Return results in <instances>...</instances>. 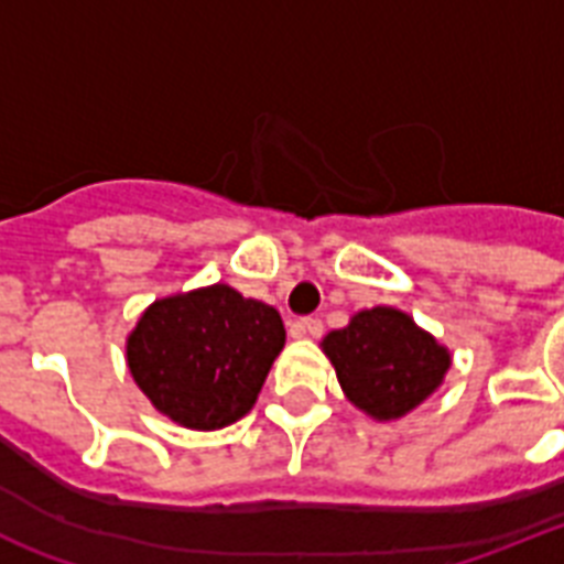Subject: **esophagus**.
<instances>
[{
    "instance_id": "esophagus-1",
    "label": "esophagus",
    "mask_w": 564,
    "mask_h": 564,
    "mask_svg": "<svg viewBox=\"0 0 564 564\" xmlns=\"http://www.w3.org/2000/svg\"><path fill=\"white\" fill-rule=\"evenodd\" d=\"M322 330H325V325H322V318L316 316L301 318V322H295V325L290 327L292 336H322Z\"/></svg>"
}]
</instances>
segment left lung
<instances>
[{"label": "left lung", "instance_id": "8db88e82", "mask_svg": "<svg viewBox=\"0 0 564 564\" xmlns=\"http://www.w3.org/2000/svg\"><path fill=\"white\" fill-rule=\"evenodd\" d=\"M345 394L380 421L415 410L445 377L451 354L392 307L362 310L343 330L325 336Z\"/></svg>", "mask_w": 564, "mask_h": 564}]
</instances>
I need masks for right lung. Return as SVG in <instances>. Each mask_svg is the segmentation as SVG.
<instances>
[{"instance_id":"right-lung-1","label":"right lung","mask_w":564,"mask_h":564,"mask_svg":"<svg viewBox=\"0 0 564 564\" xmlns=\"http://www.w3.org/2000/svg\"><path fill=\"white\" fill-rule=\"evenodd\" d=\"M283 343L278 310L216 283L154 301L128 336V369L163 415L219 430L254 406Z\"/></svg>"}]
</instances>
